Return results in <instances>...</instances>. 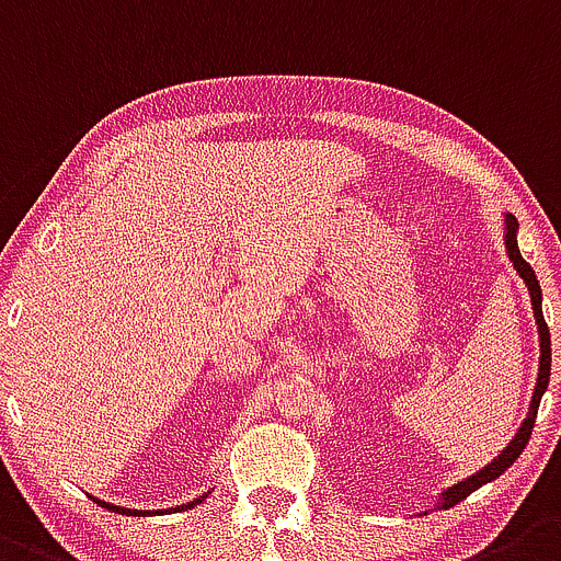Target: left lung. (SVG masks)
I'll list each match as a JSON object with an SVG mask.
<instances>
[{
  "mask_svg": "<svg viewBox=\"0 0 561 561\" xmlns=\"http://www.w3.org/2000/svg\"><path fill=\"white\" fill-rule=\"evenodd\" d=\"M506 251H508V260H512L514 268H517V274L526 279L528 293H531L534 318H537V330H539L537 388H534V400H531V408H528L526 422H523V427L517 431V436L512 438V444H508L506 450L494 458L492 463H486L481 472H476V476H469L467 481H461V483H456V486L447 489V492H444L442 508H450V506H456V503H461L463 497H469V494L476 492V489H481L483 483H489V481H494L497 476H503V472H506V469L517 461L519 453L526 450L528 438H531L534 422H537L539 400H542L545 388H548V380H551V332H548V324H545V318H542V290H539V282H537V274H534V268L528 265L526 260H523V254H519V249H517V218H514V215H506Z\"/></svg>",
  "mask_w": 561,
  "mask_h": 561,
  "instance_id": "8db88e82",
  "label": "left lung"
}]
</instances>
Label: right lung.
<instances>
[{
  "mask_svg": "<svg viewBox=\"0 0 561 561\" xmlns=\"http://www.w3.org/2000/svg\"><path fill=\"white\" fill-rule=\"evenodd\" d=\"M204 497H206V494H204ZM204 497H195V501H193V503H186V506H190V508H193V506H198V503L204 501ZM100 503H103V501H100ZM103 506H108V503H103ZM186 506H181V508H186ZM111 508H117V506H111ZM117 512H125V514H136V512H130V508H117Z\"/></svg>",
  "mask_w": 561,
  "mask_h": 561,
  "instance_id": "add662e5",
  "label": "right lung"
}]
</instances>
